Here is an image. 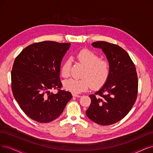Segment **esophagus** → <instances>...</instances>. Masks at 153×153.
<instances>
[{
    "label": "esophagus",
    "instance_id": "1",
    "mask_svg": "<svg viewBox=\"0 0 153 153\" xmlns=\"http://www.w3.org/2000/svg\"><path fill=\"white\" fill-rule=\"evenodd\" d=\"M72 96H73V97H77V98H79V97H81V96H80V95L77 94H75V93H73V94H72Z\"/></svg>",
    "mask_w": 153,
    "mask_h": 153
}]
</instances>
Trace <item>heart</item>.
Instances as JSON below:
<instances>
[{"mask_svg": "<svg viewBox=\"0 0 153 153\" xmlns=\"http://www.w3.org/2000/svg\"><path fill=\"white\" fill-rule=\"evenodd\" d=\"M77 60L85 66L81 79H70L64 82L65 88L73 93H80L90 87L97 89L102 86L108 80L111 72L109 62L101 59L100 56L93 51L83 49L76 55ZM71 60L65 61L61 68V74L66 78L70 76Z\"/></svg>", "mask_w": 153, "mask_h": 153, "instance_id": "heart-1", "label": "heart"}]
</instances>
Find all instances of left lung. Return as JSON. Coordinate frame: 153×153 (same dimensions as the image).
<instances>
[{
  "instance_id": "obj_1",
  "label": "left lung",
  "mask_w": 153,
  "mask_h": 153,
  "mask_svg": "<svg viewBox=\"0 0 153 153\" xmlns=\"http://www.w3.org/2000/svg\"><path fill=\"white\" fill-rule=\"evenodd\" d=\"M92 46L102 49L110 64L111 72L102 88L89 95L91 102L86 114L99 125L109 126L125 117L136 101V69L127 52L118 45L101 41L93 43Z\"/></svg>"
}]
</instances>
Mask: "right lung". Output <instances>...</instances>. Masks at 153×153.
I'll return each instance as SVG.
<instances>
[{"label":"right lung","instance_id":"obj_1","mask_svg":"<svg viewBox=\"0 0 153 153\" xmlns=\"http://www.w3.org/2000/svg\"><path fill=\"white\" fill-rule=\"evenodd\" d=\"M70 43L44 41L26 47L16 56L11 88L21 110L32 120L48 123L58 118L72 98L62 90L60 64ZM51 89H56L53 94Z\"/></svg>","mask_w":153,"mask_h":153}]
</instances>
